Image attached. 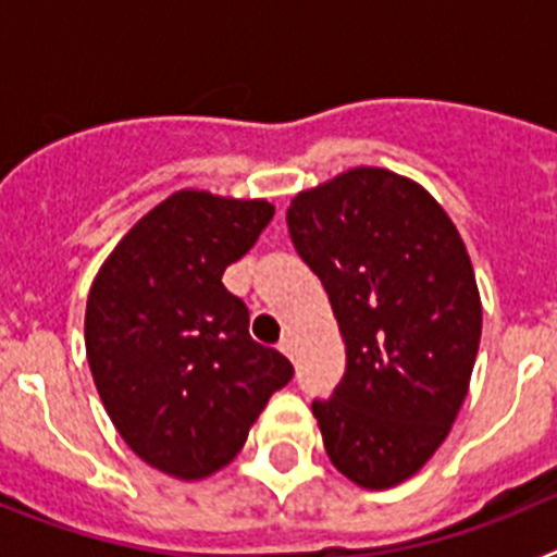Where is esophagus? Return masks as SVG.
<instances>
[{
  "label": "esophagus",
  "mask_w": 557,
  "mask_h": 557,
  "mask_svg": "<svg viewBox=\"0 0 557 557\" xmlns=\"http://www.w3.org/2000/svg\"><path fill=\"white\" fill-rule=\"evenodd\" d=\"M278 351L284 354V357H289V359H295V343L289 337H284L282 339V346H278Z\"/></svg>",
  "instance_id": "esophagus-1"
}]
</instances>
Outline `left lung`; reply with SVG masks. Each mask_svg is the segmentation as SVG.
Here are the masks:
<instances>
[{"instance_id":"8db88e82","label":"left lung","mask_w":557,"mask_h":557,"mask_svg":"<svg viewBox=\"0 0 557 557\" xmlns=\"http://www.w3.org/2000/svg\"><path fill=\"white\" fill-rule=\"evenodd\" d=\"M295 250L334 309L346 373L312 412L334 469L393 488L437 451L469 393L482 332L471 259L416 181L357 166L295 195Z\"/></svg>"}]
</instances>
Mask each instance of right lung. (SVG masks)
Returning <instances> with one entry per match:
<instances>
[{"mask_svg": "<svg viewBox=\"0 0 557 557\" xmlns=\"http://www.w3.org/2000/svg\"><path fill=\"white\" fill-rule=\"evenodd\" d=\"M268 200L181 189L147 211L97 273L86 354L113 426L178 480L228 466L268 398L293 379L250 339V314L223 284L273 220Z\"/></svg>", "mask_w": 557, "mask_h": 557, "instance_id": "obj_1", "label": "right lung"}]
</instances>
